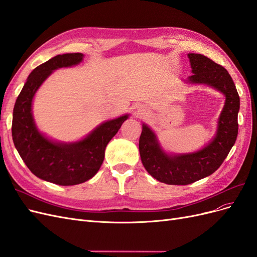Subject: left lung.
Wrapping results in <instances>:
<instances>
[{
  "label": "left lung",
  "mask_w": 257,
  "mask_h": 257,
  "mask_svg": "<svg viewBox=\"0 0 257 257\" xmlns=\"http://www.w3.org/2000/svg\"><path fill=\"white\" fill-rule=\"evenodd\" d=\"M188 56L193 72L189 80L220 90L226 100L220 115L216 136L196 153L169 157L162 151L153 132L145 124L143 125L139 137L143 165L157 180L173 185H186L213 174L226 159L238 135L240 99L230 75L222 65L203 54L189 53Z\"/></svg>",
  "instance_id": "8db88e82"
}]
</instances>
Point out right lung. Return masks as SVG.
<instances>
[{
    "label": "right lung",
    "mask_w": 257,
    "mask_h": 257,
    "mask_svg": "<svg viewBox=\"0 0 257 257\" xmlns=\"http://www.w3.org/2000/svg\"><path fill=\"white\" fill-rule=\"evenodd\" d=\"M82 58L79 52L59 54L34 68L14 107L12 135L22 161L36 177L59 185L79 184L94 176L104 161L106 146L128 116L100 124L74 144L52 143L38 133L31 111L35 92L54 69L78 64Z\"/></svg>",
    "instance_id": "obj_1"
}]
</instances>
